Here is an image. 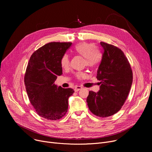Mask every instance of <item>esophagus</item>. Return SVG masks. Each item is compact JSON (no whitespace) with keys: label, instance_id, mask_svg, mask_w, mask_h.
Returning a JSON list of instances; mask_svg holds the SVG:
<instances>
[{"label":"esophagus","instance_id":"1","mask_svg":"<svg viewBox=\"0 0 152 152\" xmlns=\"http://www.w3.org/2000/svg\"><path fill=\"white\" fill-rule=\"evenodd\" d=\"M82 89V87L81 86H77L75 87V92H78L79 91H80Z\"/></svg>","mask_w":152,"mask_h":152}]
</instances>
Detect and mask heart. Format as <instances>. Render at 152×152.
<instances>
[{
	"mask_svg": "<svg viewBox=\"0 0 152 152\" xmlns=\"http://www.w3.org/2000/svg\"><path fill=\"white\" fill-rule=\"evenodd\" d=\"M95 46L94 44L83 42L79 44L75 47V51L76 53L80 55L85 59V63L87 66L93 68L99 65L102 60V55L99 50L95 49ZM60 64L63 68L66 69L69 66V57L68 54L62 56L60 60ZM84 74L77 73L76 76L77 78L83 77Z\"/></svg>",
	"mask_w": 152,
	"mask_h": 152,
	"instance_id": "b5f03b06",
	"label": "heart"
}]
</instances>
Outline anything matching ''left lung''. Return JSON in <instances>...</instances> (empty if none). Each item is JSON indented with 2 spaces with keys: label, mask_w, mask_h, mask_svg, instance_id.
Returning a JSON list of instances; mask_svg holds the SVG:
<instances>
[{
  "label": "left lung",
  "mask_w": 152,
  "mask_h": 152,
  "mask_svg": "<svg viewBox=\"0 0 152 152\" xmlns=\"http://www.w3.org/2000/svg\"><path fill=\"white\" fill-rule=\"evenodd\" d=\"M100 45L103 54L97 74L100 90L89 91L87 103L94 115L105 118L121 108L130 91L133 75L129 61L120 49L103 42Z\"/></svg>",
  "instance_id": "8db88e82"
}]
</instances>
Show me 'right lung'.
<instances>
[{"mask_svg":"<svg viewBox=\"0 0 152 152\" xmlns=\"http://www.w3.org/2000/svg\"><path fill=\"white\" fill-rule=\"evenodd\" d=\"M71 42H50L31 56L25 76L28 96L37 113L45 119L57 120L65 115L68 99L75 91L54 83L62 75L60 60Z\"/></svg>","mask_w":152,"mask_h":152,"instance_id":"right-lung-1","label":"right lung"}]
</instances>
